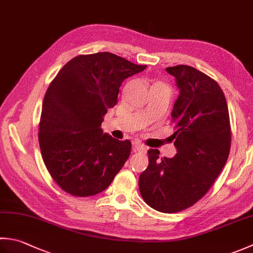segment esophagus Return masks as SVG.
I'll list each match as a JSON object with an SVG mask.
<instances>
[{
  "label": "esophagus",
  "mask_w": 253,
  "mask_h": 253,
  "mask_svg": "<svg viewBox=\"0 0 253 253\" xmlns=\"http://www.w3.org/2000/svg\"><path fill=\"white\" fill-rule=\"evenodd\" d=\"M147 148L142 145V143L135 141L132 142V150L133 151H139V152H145Z\"/></svg>",
  "instance_id": "esophagus-1"
}]
</instances>
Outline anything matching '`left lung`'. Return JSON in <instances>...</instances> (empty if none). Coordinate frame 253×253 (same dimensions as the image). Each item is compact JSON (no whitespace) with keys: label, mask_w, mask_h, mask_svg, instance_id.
Segmentation results:
<instances>
[{"label":"left lung","mask_w":253,"mask_h":253,"mask_svg":"<svg viewBox=\"0 0 253 253\" xmlns=\"http://www.w3.org/2000/svg\"><path fill=\"white\" fill-rule=\"evenodd\" d=\"M180 90L171 113L176 155L159 159L149 149V165L139 176V191L148 205L176 212L204 196L228 159L231 143L225 94L215 80L197 69L179 64L167 68Z\"/></svg>","instance_id":"left-lung-1"}]
</instances>
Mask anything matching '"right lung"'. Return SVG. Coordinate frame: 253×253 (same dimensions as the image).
<instances>
[{
	"label": "right lung",
	"mask_w": 253,
	"mask_h": 253,
	"mask_svg": "<svg viewBox=\"0 0 253 253\" xmlns=\"http://www.w3.org/2000/svg\"><path fill=\"white\" fill-rule=\"evenodd\" d=\"M111 52L80 54L64 64L44 94L39 147L51 177L73 196L107 189L130 155L131 142L103 133L123 81L145 70Z\"/></svg>",
	"instance_id": "add662e5"
}]
</instances>
